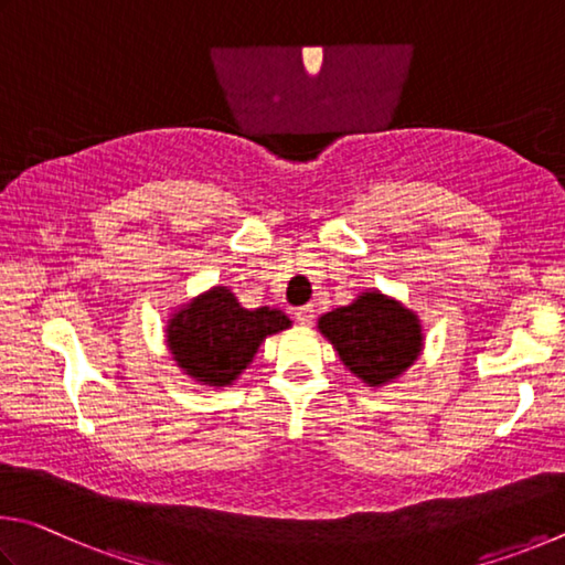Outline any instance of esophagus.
<instances>
[{
  "mask_svg": "<svg viewBox=\"0 0 565 565\" xmlns=\"http://www.w3.org/2000/svg\"><path fill=\"white\" fill-rule=\"evenodd\" d=\"M295 320H298L300 324H312V320H315V308H312V305H302V308L295 310Z\"/></svg>",
  "mask_w": 565,
  "mask_h": 565,
  "instance_id": "34e87169",
  "label": "esophagus"
}]
</instances>
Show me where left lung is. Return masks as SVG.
<instances>
[{"mask_svg": "<svg viewBox=\"0 0 565 565\" xmlns=\"http://www.w3.org/2000/svg\"><path fill=\"white\" fill-rule=\"evenodd\" d=\"M318 330L340 354L344 367L372 390L399 380L424 350L419 315L377 288L318 320Z\"/></svg>", "mask_w": 565, "mask_h": 565, "instance_id": "obj_1", "label": "left lung"}]
</instances>
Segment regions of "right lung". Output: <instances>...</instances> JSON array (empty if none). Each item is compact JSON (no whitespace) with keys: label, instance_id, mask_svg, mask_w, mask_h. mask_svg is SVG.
Masks as SVG:
<instances>
[{"label":"right lung","instance_id":"1","mask_svg":"<svg viewBox=\"0 0 565 565\" xmlns=\"http://www.w3.org/2000/svg\"><path fill=\"white\" fill-rule=\"evenodd\" d=\"M290 318L277 308L247 310L225 285H213L166 320V348L188 380L207 390H223L250 367L260 344L290 328Z\"/></svg>","mask_w":565,"mask_h":565}]
</instances>
